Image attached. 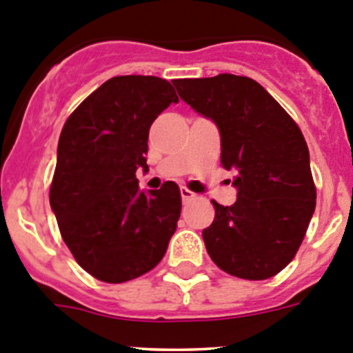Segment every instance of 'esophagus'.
I'll list each match as a JSON object with an SVG mask.
<instances>
[{
  "mask_svg": "<svg viewBox=\"0 0 353 353\" xmlns=\"http://www.w3.org/2000/svg\"><path fill=\"white\" fill-rule=\"evenodd\" d=\"M193 196H195V193L190 192L188 188H181V199H183V202H188V200H192Z\"/></svg>",
  "mask_w": 353,
  "mask_h": 353,
  "instance_id": "34e87169",
  "label": "esophagus"
}]
</instances>
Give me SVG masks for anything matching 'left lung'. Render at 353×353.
<instances>
[{
    "instance_id": "obj_1",
    "label": "left lung",
    "mask_w": 353,
    "mask_h": 353,
    "mask_svg": "<svg viewBox=\"0 0 353 353\" xmlns=\"http://www.w3.org/2000/svg\"><path fill=\"white\" fill-rule=\"evenodd\" d=\"M177 94L216 123L221 163L235 174L236 202L214 203L202 232L210 259L230 275L265 281L298 252L315 210L310 153L284 108L247 77L217 74L174 81Z\"/></svg>"
}]
</instances>
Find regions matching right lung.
Returning a JSON list of instances; mask_svg holds the SVG:
<instances>
[{
	"mask_svg": "<svg viewBox=\"0 0 353 353\" xmlns=\"http://www.w3.org/2000/svg\"><path fill=\"white\" fill-rule=\"evenodd\" d=\"M179 102L157 77H114L92 92L64 123L50 207L78 265L110 284L137 279L163 258L181 216L169 181L139 190L148 170V134L158 114Z\"/></svg>",
	"mask_w": 353,
	"mask_h": 353,
	"instance_id": "obj_1",
	"label": "right lung"
}]
</instances>
